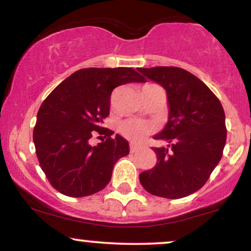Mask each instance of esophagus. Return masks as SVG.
<instances>
[{
  "label": "esophagus",
  "mask_w": 251,
  "mask_h": 251,
  "mask_svg": "<svg viewBox=\"0 0 251 251\" xmlns=\"http://www.w3.org/2000/svg\"><path fill=\"white\" fill-rule=\"evenodd\" d=\"M129 149H130V152H136L138 149H140V147L136 146V144L134 143H130V146H129Z\"/></svg>",
  "instance_id": "1"
}]
</instances>
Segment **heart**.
Segmentation results:
<instances>
[{"instance_id":"b5f03b06","label":"heart","mask_w":251,"mask_h":251,"mask_svg":"<svg viewBox=\"0 0 251 251\" xmlns=\"http://www.w3.org/2000/svg\"><path fill=\"white\" fill-rule=\"evenodd\" d=\"M158 87L156 84H146L143 87V89H150V88ZM142 89V90H143ZM119 130L121 134L123 135L126 138L132 141V142H140L144 137L148 136L154 130L151 125L149 123L143 122L140 120H126L123 121L119 126Z\"/></svg>"}]
</instances>
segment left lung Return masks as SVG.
<instances>
[{
	"instance_id": "obj_1",
	"label": "left lung",
	"mask_w": 251,
	"mask_h": 251,
	"mask_svg": "<svg viewBox=\"0 0 251 251\" xmlns=\"http://www.w3.org/2000/svg\"><path fill=\"white\" fill-rule=\"evenodd\" d=\"M167 90L169 119L152 148L157 162L140 174L142 187L164 199L189 196L207 183L223 155L226 115L217 96L199 77L177 67L138 68Z\"/></svg>"
}]
</instances>
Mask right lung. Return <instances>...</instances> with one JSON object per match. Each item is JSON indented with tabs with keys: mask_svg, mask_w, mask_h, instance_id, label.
Returning <instances> with one entry per match:
<instances>
[{
	"mask_svg": "<svg viewBox=\"0 0 251 251\" xmlns=\"http://www.w3.org/2000/svg\"><path fill=\"white\" fill-rule=\"evenodd\" d=\"M146 82L132 68H85L61 82L47 96L34 126L36 156L49 183L61 194L83 197L109 183L115 163L129 154V144L103 128L110 113V96L119 85ZM95 133L106 138L96 147Z\"/></svg>",
	"mask_w": 251,
	"mask_h": 251,
	"instance_id": "right-lung-1",
	"label": "right lung"
}]
</instances>
